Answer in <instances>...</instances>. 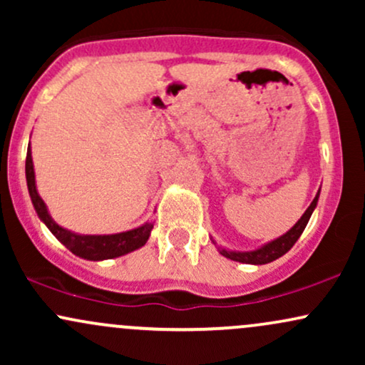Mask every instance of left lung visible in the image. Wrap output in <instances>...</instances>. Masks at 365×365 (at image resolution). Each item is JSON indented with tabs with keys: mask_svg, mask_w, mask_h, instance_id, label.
I'll use <instances>...</instances> for the list:
<instances>
[{
	"mask_svg": "<svg viewBox=\"0 0 365 365\" xmlns=\"http://www.w3.org/2000/svg\"><path fill=\"white\" fill-rule=\"evenodd\" d=\"M317 199H319V192H317V195L314 197L311 206L307 207V211L304 212L302 217H300V220L297 221V223L293 225L284 235L276 238L273 242H269V244L262 245L261 249L249 250V252H237V250H226V249H221V247H217V250H220V254L225 255V257L232 259V261H237V262H244V264H267V262L276 261V259L287 254L288 250L295 245V242L299 240L300 235H302L305 226H307L309 220H311L312 211L317 206ZM212 244L216 245V242L212 240Z\"/></svg>",
	"mask_w": 365,
	"mask_h": 365,
	"instance_id": "left-lung-1",
	"label": "left lung"
}]
</instances>
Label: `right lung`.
Here are the masks:
<instances>
[{
    "label": "right lung",
    "instance_id": "1",
    "mask_svg": "<svg viewBox=\"0 0 365 365\" xmlns=\"http://www.w3.org/2000/svg\"><path fill=\"white\" fill-rule=\"evenodd\" d=\"M25 177H27L29 194H31L32 204L37 216L44 225L48 226L49 232L53 233L58 240L61 242L70 252L82 259H89V261H104V259H113L125 255L132 250L140 249L149 240L153 223H145L135 230L123 233H115V235H78V233L70 232V230L61 228L60 225L54 223L53 217L49 216L48 207H46L44 200L37 194L36 188V175L34 165H32V153L31 145L27 149V159H25Z\"/></svg>",
    "mask_w": 365,
    "mask_h": 365
}]
</instances>
